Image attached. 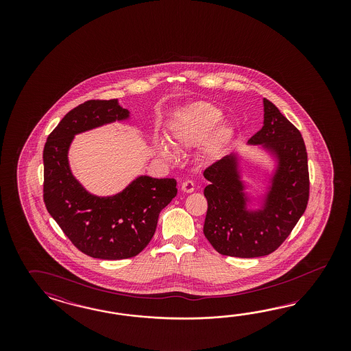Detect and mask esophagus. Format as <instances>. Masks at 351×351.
<instances>
[{"label":"esophagus","mask_w":351,"mask_h":351,"mask_svg":"<svg viewBox=\"0 0 351 351\" xmlns=\"http://www.w3.org/2000/svg\"><path fill=\"white\" fill-rule=\"evenodd\" d=\"M194 189H195V185L191 180H185L181 184V191L184 193H191Z\"/></svg>","instance_id":"1"}]
</instances>
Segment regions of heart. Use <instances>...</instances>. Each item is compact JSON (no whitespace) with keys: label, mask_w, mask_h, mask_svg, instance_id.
<instances>
[{"label":"heart","mask_w":351,"mask_h":351,"mask_svg":"<svg viewBox=\"0 0 351 351\" xmlns=\"http://www.w3.org/2000/svg\"><path fill=\"white\" fill-rule=\"evenodd\" d=\"M223 119V112L208 103H194L184 108L171 122V135L175 145L191 149L202 145L204 160L220 158L234 136V128ZM157 149L166 160H175V152L163 138L157 140Z\"/></svg>","instance_id":"heart-1"}]
</instances>
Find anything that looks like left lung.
Wrapping results in <instances>:
<instances>
[{"label":"left lung","mask_w":351,"mask_h":351,"mask_svg":"<svg viewBox=\"0 0 351 351\" xmlns=\"http://www.w3.org/2000/svg\"><path fill=\"white\" fill-rule=\"evenodd\" d=\"M276 160L271 185L261 208L250 210L237 154L207 167L203 176L207 215L203 233L213 248L232 257H260L282 245L308 201V153L300 131L271 101L264 99V126L248 140Z\"/></svg>","instance_id":"1"}]
</instances>
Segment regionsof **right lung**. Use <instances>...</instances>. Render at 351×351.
Returning a JSON list of instances; mask_svg holds the SVG:
<instances>
[{"mask_svg":"<svg viewBox=\"0 0 351 351\" xmlns=\"http://www.w3.org/2000/svg\"><path fill=\"white\" fill-rule=\"evenodd\" d=\"M128 117L117 99L88 100L64 116L43 149L45 206L71 242L94 258L140 254L156 233L160 211L178 194L175 179L138 176L121 193L97 197L73 176L68 150L75 135Z\"/></svg>","mask_w":351,"mask_h":351,"instance_id":"add662e5","label":"right lung"}]
</instances>
